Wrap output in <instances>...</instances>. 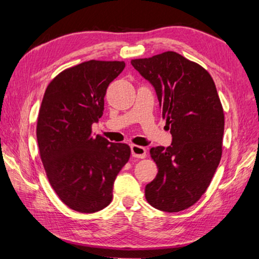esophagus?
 <instances>
[{
	"label": "esophagus",
	"instance_id": "obj_1",
	"mask_svg": "<svg viewBox=\"0 0 259 259\" xmlns=\"http://www.w3.org/2000/svg\"><path fill=\"white\" fill-rule=\"evenodd\" d=\"M146 148L139 145H131V154L134 157H138V159H144L146 157Z\"/></svg>",
	"mask_w": 259,
	"mask_h": 259
}]
</instances>
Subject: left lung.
Instances as JSON below:
<instances>
[{
	"label": "left lung",
	"instance_id": "8db88e82",
	"mask_svg": "<svg viewBox=\"0 0 259 259\" xmlns=\"http://www.w3.org/2000/svg\"><path fill=\"white\" fill-rule=\"evenodd\" d=\"M131 65L154 87L172 136L170 146L151 148L157 175L145 198L162 211H182L200 200L221 162L224 111L216 85L202 66L174 51Z\"/></svg>",
	"mask_w": 259,
	"mask_h": 259
}]
</instances>
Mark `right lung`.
<instances>
[{
	"instance_id": "right-lung-1",
	"label": "right lung",
	"mask_w": 259,
	"mask_h": 259,
	"mask_svg": "<svg viewBox=\"0 0 259 259\" xmlns=\"http://www.w3.org/2000/svg\"><path fill=\"white\" fill-rule=\"evenodd\" d=\"M124 61L89 60L59 73L43 96L36 137L50 185L63 202L93 213L111 203L114 181L128 162L130 147L94 136L107 87Z\"/></svg>"
}]
</instances>
